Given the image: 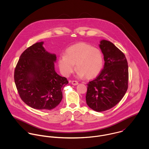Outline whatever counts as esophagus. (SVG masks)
<instances>
[{
    "mask_svg": "<svg viewBox=\"0 0 149 149\" xmlns=\"http://www.w3.org/2000/svg\"><path fill=\"white\" fill-rule=\"evenodd\" d=\"M78 84H79V83H78V82H77V81H74V80H73V81H72V85H78Z\"/></svg>",
    "mask_w": 149,
    "mask_h": 149,
    "instance_id": "1",
    "label": "esophagus"
}]
</instances>
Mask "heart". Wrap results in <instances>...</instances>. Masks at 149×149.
<instances>
[{
  "mask_svg": "<svg viewBox=\"0 0 149 149\" xmlns=\"http://www.w3.org/2000/svg\"><path fill=\"white\" fill-rule=\"evenodd\" d=\"M58 66L61 73L69 77L75 70V65L78 70L77 75L88 79L96 77L104 66V57L102 51L86 43L73 45L66 50V54L60 56Z\"/></svg>",
  "mask_w": 149,
  "mask_h": 149,
  "instance_id": "heart-1",
  "label": "heart"
}]
</instances>
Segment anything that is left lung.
Returning a JSON list of instances; mask_svg holds the SVG:
<instances>
[{"label": "left lung", "instance_id": "1", "mask_svg": "<svg viewBox=\"0 0 149 149\" xmlns=\"http://www.w3.org/2000/svg\"><path fill=\"white\" fill-rule=\"evenodd\" d=\"M104 66L99 74L87 84L86 102L97 112L116 106L127 92L128 67L125 55L115 45L105 40L100 41Z\"/></svg>", "mask_w": 149, "mask_h": 149}]
</instances>
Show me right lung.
<instances>
[{
    "label": "right lung",
    "mask_w": 149,
    "mask_h": 149,
    "mask_svg": "<svg viewBox=\"0 0 149 149\" xmlns=\"http://www.w3.org/2000/svg\"><path fill=\"white\" fill-rule=\"evenodd\" d=\"M43 42L26 49L21 55L14 72V81L22 100L37 109L50 110L63 99L66 78L55 70V54L47 52Z\"/></svg>",
    "instance_id": "1"
}]
</instances>
